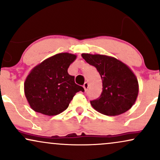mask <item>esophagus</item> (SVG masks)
I'll return each instance as SVG.
<instances>
[{"label":"esophagus","mask_w":160,"mask_h":160,"mask_svg":"<svg viewBox=\"0 0 160 160\" xmlns=\"http://www.w3.org/2000/svg\"><path fill=\"white\" fill-rule=\"evenodd\" d=\"M83 88L84 89H85V91H86L88 89V88H89V83H88L87 82H86L85 83L83 84Z\"/></svg>","instance_id":"esophagus-1"}]
</instances>
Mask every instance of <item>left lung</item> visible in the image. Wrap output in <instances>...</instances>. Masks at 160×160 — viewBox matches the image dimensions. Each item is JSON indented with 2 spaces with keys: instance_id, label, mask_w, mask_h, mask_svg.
<instances>
[{
  "instance_id": "left-lung-1",
  "label": "left lung",
  "mask_w": 160,
  "mask_h": 160,
  "mask_svg": "<svg viewBox=\"0 0 160 160\" xmlns=\"http://www.w3.org/2000/svg\"><path fill=\"white\" fill-rule=\"evenodd\" d=\"M82 57L96 68L102 80V94L90 101L94 109L102 114L117 116L132 107L138 94V82L127 65L104 55L82 53Z\"/></svg>"
}]
</instances>
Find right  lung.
Here are the masks:
<instances>
[{
  "instance_id": "1",
  "label": "right lung",
  "mask_w": 160,
  "mask_h": 160,
  "mask_svg": "<svg viewBox=\"0 0 160 160\" xmlns=\"http://www.w3.org/2000/svg\"><path fill=\"white\" fill-rule=\"evenodd\" d=\"M77 56L63 52L47 58L32 69L27 77L25 95L34 111L48 116L61 113L78 92L84 91L68 73Z\"/></svg>"
}]
</instances>
